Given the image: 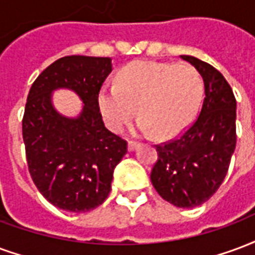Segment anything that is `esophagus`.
Returning <instances> with one entry per match:
<instances>
[{"mask_svg": "<svg viewBox=\"0 0 255 255\" xmlns=\"http://www.w3.org/2000/svg\"><path fill=\"white\" fill-rule=\"evenodd\" d=\"M137 146H139V143L129 140V142H128V151H133V150H136Z\"/></svg>", "mask_w": 255, "mask_h": 255, "instance_id": "1", "label": "esophagus"}]
</instances>
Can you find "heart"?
I'll return each mask as SVG.
<instances>
[{
  "mask_svg": "<svg viewBox=\"0 0 255 255\" xmlns=\"http://www.w3.org/2000/svg\"><path fill=\"white\" fill-rule=\"evenodd\" d=\"M203 99V80L188 63L136 62L119 73L116 85L100 90L99 105L112 131H120L135 115L137 128L156 137H170L185 129Z\"/></svg>",
  "mask_w": 255,
  "mask_h": 255,
  "instance_id": "b5f03b06",
  "label": "heart"
}]
</instances>
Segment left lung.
Listing matches in <instances>:
<instances>
[{
	"instance_id": "left-lung-1",
	"label": "left lung",
	"mask_w": 255,
	"mask_h": 255,
	"mask_svg": "<svg viewBox=\"0 0 255 255\" xmlns=\"http://www.w3.org/2000/svg\"><path fill=\"white\" fill-rule=\"evenodd\" d=\"M204 81L199 116L175 139L156 144L152 186L178 208H195L211 199L227 174L237 144V101L220 71L195 56L181 55Z\"/></svg>"
}]
</instances>
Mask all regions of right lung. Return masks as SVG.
<instances>
[{"label": "right lung", "instance_id": "obj_1", "mask_svg": "<svg viewBox=\"0 0 255 255\" xmlns=\"http://www.w3.org/2000/svg\"><path fill=\"white\" fill-rule=\"evenodd\" d=\"M111 71V58L65 56L31 86L22 118L28 170L56 208L80 214L103 204L113 170L127 152V142L105 128L100 113V89ZM60 87L74 90L84 101L78 118L53 108L52 92Z\"/></svg>", "mask_w": 255, "mask_h": 255}]
</instances>
